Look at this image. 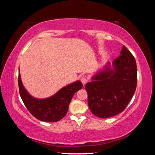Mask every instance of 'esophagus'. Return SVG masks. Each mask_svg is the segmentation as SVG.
<instances>
[{
  "instance_id": "esophagus-1",
  "label": "esophagus",
  "mask_w": 155,
  "mask_h": 155,
  "mask_svg": "<svg viewBox=\"0 0 155 155\" xmlns=\"http://www.w3.org/2000/svg\"><path fill=\"white\" fill-rule=\"evenodd\" d=\"M81 82H82L83 85H85V84H86V83L87 82V78H86L85 77H81Z\"/></svg>"
}]
</instances>
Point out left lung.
Segmentation results:
<instances>
[{
    "label": "left lung",
    "mask_w": 155,
    "mask_h": 155,
    "mask_svg": "<svg viewBox=\"0 0 155 155\" xmlns=\"http://www.w3.org/2000/svg\"><path fill=\"white\" fill-rule=\"evenodd\" d=\"M112 65L108 63L85 85L89 108L101 118L111 117L124 111L137 87L135 57L124 46Z\"/></svg>",
    "instance_id": "left-lung-1"
}]
</instances>
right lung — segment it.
<instances>
[{
	"mask_svg": "<svg viewBox=\"0 0 155 155\" xmlns=\"http://www.w3.org/2000/svg\"><path fill=\"white\" fill-rule=\"evenodd\" d=\"M20 95L23 103L31 114L39 120L54 122L59 121L66 115L70 101L74 94L83 87L80 81L65 86L49 98L39 99L31 96L22 85L18 76Z\"/></svg>",
	"mask_w": 155,
	"mask_h": 155,
	"instance_id": "add662e5",
	"label": "right lung"
}]
</instances>
